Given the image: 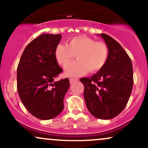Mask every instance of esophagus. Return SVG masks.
Masks as SVG:
<instances>
[{"label":"esophagus","mask_w":148,"mask_h":148,"mask_svg":"<svg viewBox=\"0 0 148 148\" xmlns=\"http://www.w3.org/2000/svg\"><path fill=\"white\" fill-rule=\"evenodd\" d=\"M79 81L78 79H74V78H70V79H69V83H70L71 84H74V82H76V81Z\"/></svg>","instance_id":"obj_1"}]
</instances>
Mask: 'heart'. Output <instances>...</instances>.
<instances>
[{
  "mask_svg": "<svg viewBox=\"0 0 148 148\" xmlns=\"http://www.w3.org/2000/svg\"><path fill=\"white\" fill-rule=\"evenodd\" d=\"M109 47L103 42H97L87 36H76L69 40L67 45L59 44L54 51L57 62L65 67L77 56V60L67 65L65 74L79 76L89 72H97L104 67L109 57Z\"/></svg>",
  "mask_w": 148,
  "mask_h": 148,
  "instance_id": "obj_1",
  "label": "heart"
}]
</instances>
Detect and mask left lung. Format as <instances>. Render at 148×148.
Segmentation results:
<instances>
[{"label": "left lung", "mask_w": 148, "mask_h": 148, "mask_svg": "<svg viewBox=\"0 0 148 148\" xmlns=\"http://www.w3.org/2000/svg\"><path fill=\"white\" fill-rule=\"evenodd\" d=\"M109 47L104 67L90 78H82L88 111L102 120L112 119L123 111L134 84L132 60L121 45L106 34H100Z\"/></svg>", "instance_id": "1"}]
</instances>
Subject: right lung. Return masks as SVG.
I'll return each instance as SVG.
<instances>
[{"label":"right lung","mask_w":148,"mask_h":148,"mask_svg":"<svg viewBox=\"0 0 148 148\" xmlns=\"http://www.w3.org/2000/svg\"><path fill=\"white\" fill-rule=\"evenodd\" d=\"M60 34H42L23 51L17 67V90L28 112L40 120L58 115L69 87V79H54L62 72L54 56Z\"/></svg>","instance_id":"1"}]
</instances>
